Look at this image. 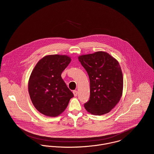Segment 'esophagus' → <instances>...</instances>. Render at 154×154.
Masks as SVG:
<instances>
[{
    "label": "esophagus",
    "mask_w": 154,
    "mask_h": 154,
    "mask_svg": "<svg viewBox=\"0 0 154 154\" xmlns=\"http://www.w3.org/2000/svg\"><path fill=\"white\" fill-rule=\"evenodd\" d=\"M73 94H74V96H75V97H76V96L77 95V94H78L77 91H73Z\"/></svg>",
    "instance_id": "obj_1"
}]
</instances>
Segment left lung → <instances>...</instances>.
<instances>
[{
	"mask_svg": "<svg viewBox=\"0 0 154 154\" xmlns=\"http://www.w3.org/2000/svg\"><path fill=\"white\" fill-rule=\"evenodd\" d=\"M90 81V98L84 106L92 115L109 112L120 100L123 77L119 62L105 51L79 56Z\"/></svg>",
	"mask_w": 154,
	"mask_h": 154,
	"instance_id": "obj_1",
	"label": "left lung"
}]
</instances>
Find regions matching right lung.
I'll return each mask as SVG.
<instances>
[{"mask_svg": "<svg viewBox=\"0 0 154 154\" xmlns=\"http://www.w3.org/2000/svg\"><path fill=\"white\" fill-rule=\"evenodd\" d=\"M71 61L66 55H48L34 68L28 81L32 103L41 114L51 117L61 114L74 97L61 74Z\"/></svg>", "mask_w": 154, "mask_h": 154, "instance_id": "obj_1", "label": "right lung"}]
</instances>
